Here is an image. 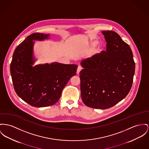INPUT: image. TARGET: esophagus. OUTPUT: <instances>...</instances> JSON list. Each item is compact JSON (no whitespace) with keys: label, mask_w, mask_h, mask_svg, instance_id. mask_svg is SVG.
<instances>
[{"label":"esophagus","mask_w":149,"mask_h":149,"mask_svg":"<svg viewBox=\"0 0 149 149\" xmlns=\"http://www.w3.org/2000/svg\"><path fill=\"white\" fill-rule=\"evenodd\" d=\"M82 70V67L80 66V65H79L78 66V68H77V74H79V72H80V71Z\"/></svg>","instance_id":"obj_1"}]
</instances>
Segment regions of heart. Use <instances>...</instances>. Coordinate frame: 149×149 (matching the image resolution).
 Listing matches in <instances>:
<instances>
[{
    "label": "heart",
    "mask_w": 149,
    "mask_h": 149,
    "mask_svg": "<svg viewBox=\"0 0 149 149\" xmlns=\"http://www.w3.org/2000/svg\"><path fill=\"white\" fill-rule=\"evenodd\" d=\"M99 43V42L97 40H94L91 41L89 43V47L91 48H94L95 47H96ZM102 51V49L99 47L97 50V52H100Z\"/></svg>",
    "instance_id": "b5f03b06"
}]
</instances>
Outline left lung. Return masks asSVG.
Segmentation results:
<instances>
[{
	"instance_id": "8db88e82",
	"label": "left lung",
	"mask_w": 149,
	"mask_h": 149,
	"mask_svg": "<svg viewBox=\"0 0 149 149\" xmlns=\"http://www.w3.org/2000/svg\"><path fill=\"white\" fill-rule=\"evenodd\" d=\"M106 51L81 61V94L84 103L107 109L126 97L133 81L135 63L129 45L118 33L103 31Z\"/></svg>"
}]
</instances>
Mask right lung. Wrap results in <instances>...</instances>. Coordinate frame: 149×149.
<instances>
[{"label":"right lung","mask_w":149,"mask_h":149,"mask_svg":"<svg viewBox=\"0 0 149 149\" xmlns=\"http://www.w3.org/2000/svg\"><path fill=\"white\" fill-rule=\"evenodd\" d=\"M49 34H30L16 48L10 65V75L17 95L36 107L55 104L70 79L76 74L77 65L59 63L33 66V40L48 39Z\"/></svg>","instance_id":"1"}]
</instances>
